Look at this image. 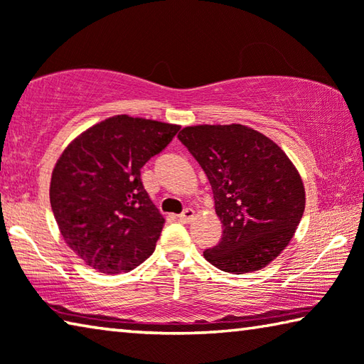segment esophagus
Masks as SVG:
<instances>
[{
  "instance_id": "esophagus-1",
  "label": "esophagus",
  "mask_w": 364,
  "mask_h": 364,
  "mask_svg": "<svg viewBox=\"0 0 364 364\" xmlns=\"http://www.w3.org/2000/svg\"><path fill=\"white\" fill-rule=\"evenodd\" d=\"M193 215H195V211H193V209L187 208L186 211H183L182 214H178V220L183 222V224H188V222L193 219Z\"/></svg>"
}]
</instances>
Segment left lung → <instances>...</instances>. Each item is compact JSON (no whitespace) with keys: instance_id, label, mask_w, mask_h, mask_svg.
I'll return each instance as SVG.
<instances>
[{"instance_id":"1","label":"left lung","mask_w":364,"mask_h":364,"mask_svg":"<svg viewBox=\"0 0 364 364\" xmlns=\"http://www.w3.org/2000/svg\"><path fill=\"white\" fill-rule=\"evenodd\" d=\"M177 137L206 172L224 227L219 245L203 256L235 275L264 269L302 219L305 188L296 166L272 139L243 124L187 126Z\"/></svg>"}]
</instances>
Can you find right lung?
<instances>
[{"instance_id":"add662e5","label":"right lung","mask_w":364,"mask_h":364,"mask_svg":"<svg viewBox=\"0 0 364 364\" xmlns=\"http://www.w3.org/2000/svg\"><path fill=\"white\" fill-rule=\"evenodd\" d=\"M178 124L117 114L73 139L57 159L49 198L70 250L100 273L129 272L155 251L164 218L140 169Z\"/></svg>"}]
</instances>
